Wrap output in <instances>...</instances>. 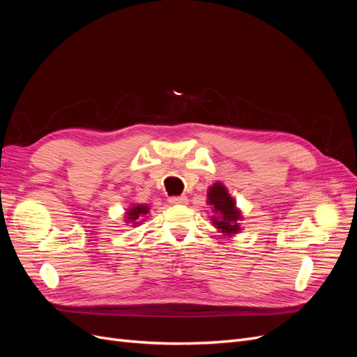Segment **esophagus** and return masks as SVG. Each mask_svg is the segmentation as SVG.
Returning <instances> with one entry per match:
<instances>
[{
  "mask_svg": "<svg viewBox=\"0 0 357 357\" xmlns=\"http://www.w3.org/2000/svg\"><path fill=\"white\" fill-rule=\"evenodd\" d=\"M168 201H169V204H172V205H185V204H188V197H185V195H181V197H171Z\"/></svg>",
  "mask_w": 357,
  "mask_h": 357,
  "instance_id": "obj_1",
  "label": "esophagus"
}]
</instances>
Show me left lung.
I'll return each mask as SVG.
<instances>
[{"instance_id":"obj_1","label":"left lung","mask_w":357,"mask_h":357,"mask_svg":"<svg viewBox=\"0 0 357 357\" xmlns=\"http://www.w3.org/2000/svg\"><path fill=\"white\" fill-rule=\"evenodd\" d=\"M207 204L213 211L211 223L219 232L234 236L241 231L240 222L243 219V214L223 183L215 181L213 186L208 188Z\"/></svg>"}]
</instances>
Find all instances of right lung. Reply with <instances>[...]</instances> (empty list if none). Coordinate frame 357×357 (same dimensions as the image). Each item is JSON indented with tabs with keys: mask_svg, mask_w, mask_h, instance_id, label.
<instances>
[{
	"mask_svg": "<svg viewBox=\"0 0 357 357\" xmlns=\"http://www.w3.org/2000/svg\"><path fill=\"white\" fill-rule=\"evenodd\" d=\"M150 208L149 205L144 204H132L125 213V222L131 223V226L142 225V222L146 220Z\"/></svg>",
	"mask_w": 357,
	"mask_h": 357,
	"instance_id": "add662e5",
	"label": "right lung"
}]
</instances>
